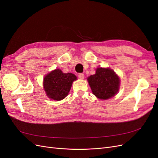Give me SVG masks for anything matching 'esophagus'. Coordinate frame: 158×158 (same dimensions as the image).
<instances>
[{"instance_id":"obj_1","label":"esophagus","mask_w":158,"mask_h":158,"mask_svg":"<svg viewBox=\"0 0 158 158\" xmlns=\"http://www.w3.org/2000/svg\"><path fill=\"white\" fill-rule=\"evenodd\" d=\"M78 77H79L80 79H84V75L82 73H79V74H78Z\"/></svg>"}]
</instances>
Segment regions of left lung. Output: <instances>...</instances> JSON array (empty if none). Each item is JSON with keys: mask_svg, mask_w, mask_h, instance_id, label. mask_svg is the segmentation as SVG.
<instances>
[{"mask_svg": "<svg viewBox=\"0 0 158 158\" xmlns=\"http://www.w3.org/2000/svg\"><path fill=\"white\" fill-rule=\"evenodd\" d=\"M93 94L98 98L107 99L113 97L119 88L120 80L114 72L110 69H97L96 73L88 78Z\"/></svg>", "mask_w": 158, "mask_h": 158, "instance_id": "8db88e82", "label": "left lung"}]
</instances>
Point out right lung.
Wrapping results in <instances>:
<instances>
[{"label": "right lung", "instance_id": "right-lung-1", "mask_svg": "<svg viewBox=\"0 0 158 158\" xmlns=\"http://www.w3.org/2000/svg\"><path fill=\"white\" fill-rule=\"evenodd\" d=\"M77 79L72 73H63L60 69H56L45 76L44 86L50 99L60 101L68 95L73 81Z\"/></svg>", "mask_w": 158, "mask_h": 158}]
</instances>
